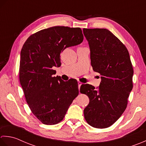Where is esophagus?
<instances>
[{"label":"esophagus","instance_id":"esophagus-1","mask_svg":"<svg viewBox=\"0 0 146 146\" xmlns=\"http://www.w3.org/2000/svg\"><path fill=\"white\" fill-rule=\"evenodd\" d=\"M82 84V83L81 82H80V81H79L78 82V86H79V89L80 88V87H81V86Z\"/></svg>","mask_w":146,"mask_h":146}]
</instances>
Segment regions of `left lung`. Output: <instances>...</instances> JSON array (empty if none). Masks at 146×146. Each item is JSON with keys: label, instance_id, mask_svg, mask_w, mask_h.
<instances>
[{"label": "left lung", "instance_id": "left-lung-1", "mask_svg": "<svg viewBox=\"0 0 146 146\" xmlns=\"http://www.w3.org/2000/svg\"><path fill=\"white\" fill-rule=\"evenodd\" d=\"M83 33L90 45L93 69L102 76L96 89L88 84L81 86L80 92L90 99L84 118L91 126L105 129L112 125L127 108L133 88L132 62L125 46L108 29L84 28Z\"/></svg>", "mask_w": 146, "mask_h": 146}]
</instances>
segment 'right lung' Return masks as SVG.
I'll return each instance as SVG.
<instances>
[{
    "mask_svg": "<svg viewBox=\"0 0 146 146\" xmlns=\"http://www.w3.org/2000/svg\"><path fill=\"white\" fill-rule=\"evenodd\" d=\"M83 39L80 28L58 26L35 33L23 44L20 83L31 111L43 124L60 122L79 94L77 82L53 77L56 71L52 67L61 65L63 50L80 44Z\"/></svg>",
    "mask_w": 146,
    "mask_h": 146,
    "instance_id": "add662e5",
    "label": "right lung"
}]
</instances>
